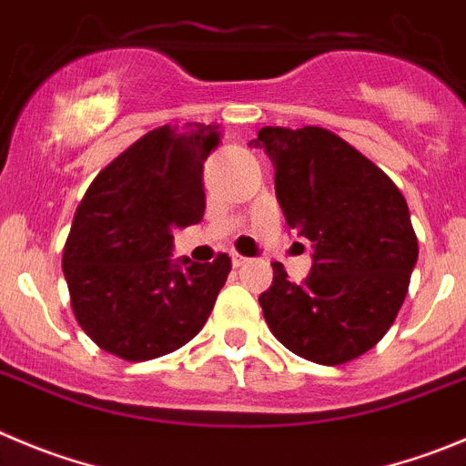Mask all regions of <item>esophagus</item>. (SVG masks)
Returning <instances> with one entry per match:
<instances>
[{"mask_svg":"<svg viewBox=\"0 0 466 466\" xmlns=\"http://www.w3.org/2000/svg\"><path fill=\"white\" fill-rule=\"evenodd\" d=\"M232 264L234 267H243V264H248V258H243V255L238 253H232Z\"/></svg>","mask_w":466,"mask_h":466,"instance_id":"34e87169","label":"esophagus"}]
</instances>
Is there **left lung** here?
<instances>
[{
	"label": "left lung",
	"instance_id": "1",
	"mask_svg": "<svg viewBox=\"0 0 466 466\" xmlns=\"http://www.w3.org/2000/svg\"><path fill=\"white\" fill-rule=\"evenodd\" d=\"M250 147L271 158L287 225L312 243V268L299 285L273 262L271 287L259 294L268 329L312 363L359 359L395 321L419 259L402 193L319 126H264Z\"/></svg>",
	"mask_w": 466,
	"mask_h": 466
}]
</instances>
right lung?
Wrapping results in <instances>:
<instances>
[{
	"label": "right lung",
	"instance_id": "1",
	"mask_svg": "<svg viewBox=\"0 0 466 466\" xmlns=\"http://www.w3.org/2000/svg\"><path fill=\"white\" fill-rule=\"evenodd\" d=\"M218 126H160L103 169L64 246L71 308L82 331L124 360L179 350L207 324L232 259H172V229L204 216L202 169Z\"/></svg>",
	"mask_w": 466,
	"mask_h": 466
}]
</instances>
